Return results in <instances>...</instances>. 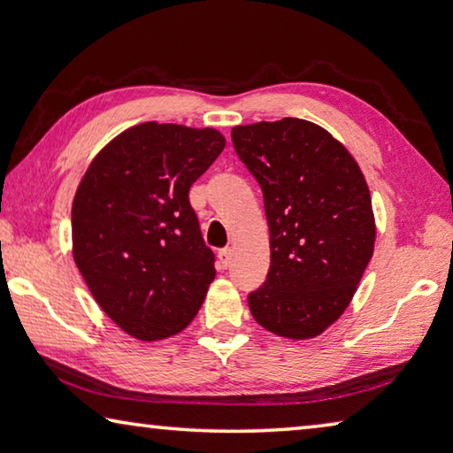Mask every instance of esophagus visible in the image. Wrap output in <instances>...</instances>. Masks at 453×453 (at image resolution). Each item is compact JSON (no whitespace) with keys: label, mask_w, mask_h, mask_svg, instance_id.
<instances>
[{"label":"esophagus","mask_w":453,"mask_h":453,"mask_svg":"<svg viewBox=\"0 0 453 453\" xmlns=\"http://www.w3.org/2000/svg\"><path fill=\"white\" fill-rule=\"evenodd\" d=\"M218 257H219V265L224 267V270H227V267L232 265V257H234V251H232V248L221 250L219 254H218Z\"/></svg>","instance_id":"esophagus-1"}]
</instances>
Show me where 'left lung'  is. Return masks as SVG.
Masks as SVG:
<instances>
[{
  "label": "left lung",
  "mask_w": 453,
  "mask_h": 453,
  "mask_svg": "<svg viewBox=\"0 0 453 453\" xmlns=\"http://www.w3.org/2000/svg\"><path fill=\"white\" fill-rule=\"evenodd\" d=\"M234 148L264 191L270 272L248 296L259 326L311 340L342 318L373 256L372 196L354 156L300 118L232 129Z\"/></svg>",
  "instance_id": "1"
}]
</instances>
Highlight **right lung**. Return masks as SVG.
<instances>
[{"mask_svg": "<svg viewBox=\"0 0 453 453\" xmlns=\"http://www.w3.org/2000/svg\"><path fill=\"white\" fill-rule=\"evenodd\" d=\"M224 148L213 127L145 121L104 145L83 173L73 262L105 316L135 340L180 334L216 278L188 194Z\"/></svg>", "mask_w": 453, "mask_h": 453, "instance_id": "add662e5", "label": "right lung"}]
</instances>
